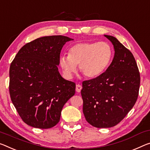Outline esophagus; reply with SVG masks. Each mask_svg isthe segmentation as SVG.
Segmentation results:
<instances>
[{
	"label": "esophagus",
	"mask_w": 150,
	"mask_h": 150,
	"mask_svg": "<svg viewBox=\"0 0 150 150\" xmlns=\"http://www.w3.org/2000/svg\"><path fill=\"white\" fill-rule=\"evenodd\" d=\"M81 89H82L81 85H80L79 84L76 85V91H77V93H79V92H81Z\"/></svg>",
	"instance_id": "obj_1"
}]
</instances>
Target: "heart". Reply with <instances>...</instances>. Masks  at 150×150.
Listing matches in <instances>:
<instances>
[{
    "label": "heart",
    "instance_id": "heart-1",
    "mask_svg": "<svg viewBox=\"0 0 150 150\" xmlns=\"http://www.w3.org/2000/svg\"><path fill=\"white\" fill-rule=\"evenodd\" d=\"M113 56L111 47L106 42H80L72 45L68 55H61L59 63L66 77L72 78L79 65L80 72L93 79L105 72Z\"/></svg>",
    "mask_w": 150,
    "mask_h": 150
}]
</instances>
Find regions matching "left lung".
Segmentation results:
<instances>
[{"mask_svg":"<svg viewBox=\"0 0 150 150\" xmlns=\"http://www.w3.org/2000/svg\"><path fill=\"white\" fill-rule=\"evenodd\" d=\"M113 45L115 54L105 72L83 82V111L87 122L98 128L118 124L132 109L138 97L140 75L129 50L115 37L104 35Z\"/></svg>","mask_w":150,"mask_h":150,"instance_id":"8db88e82","label":"left lung"}]
</instances>
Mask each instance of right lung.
Masks as SVG:
<instances>
[{
  "label": "right lung",
  "mask_w": 150,
  "mask_h": 150,
  "mask_svg": "<svg viewBox=\"0 0 150 150\" xmlns=\"http://www.w3.org/2000/svg\"><path fill=\"white\" fill-rule=\"evenodd\" d=\"M73 39L42 37L28 42L16 54L9 70L11 101L23 121L48 129L59 123L65 104L75 93V83L58 71L61 51Z\"/></svg>",
  "instance_id": "add662e5"
}]
</instances>
